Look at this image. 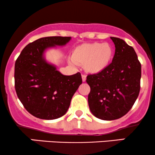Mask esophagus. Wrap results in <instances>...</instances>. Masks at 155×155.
<instances>
[{
  "label": "esophagus",
  "mask_w": 155,
  "mask_h": 155,
  "mask_svg": "<svg viewBox=\"0 0 155 155\" xmlns=\"http://www.w3.org/2000/svg\"><path fill=\"white\" fill-rule=\"evenodd\" d=\"M81 78H82V81L84 82L85 81H86V75H84V74H82L81 75Z\"/></svg>",
  "instance_id": "34e87169"
}]
</instances>
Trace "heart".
<instances>
[{"mask_svg":"<svg viewBox=\"0 0 155 155\" xmlns=\"http://www.w3.org/2000/svg\"><path fill=\"white\" fill-rule=\"evenodd\" d=\"M114 55V49L108 43L83 44L73 50L71 58L76 64L84 65L91 74L100 73L107 68Z\"/></svg>","mask_w":155,"mask_h":155,"instance_id":"obj_1","label":"heart"}]
</instances>
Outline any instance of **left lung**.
Instances as JSON below:
<instances>
[{"mask_svg": "<svg viewBox=\"0 0 155 155\" xmlns=\"http://www.w3.org/2000/svg\"><path fill=\"white\" fill-rule=\"evenodd\" d=\"M115 45L111 63L105 70L87 76L90 87L88 104L94 116L114 120L128 112L140 92L141 65L134 49L124 40L111 37Z\"/></svg>", "mask_w": 155, "mask_h": 155, "instance_id": "8db88e82", "label": "left lung"}]
</instances>
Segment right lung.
<instances>
[{
	"label": "right lung",
	"instance_id": "1",
	"mask_svg": "<svg viewBox=\"0 0 155 155\" xmlns=\"http://www.w3.org/2000/svg\"><path fill=\"white\" fill-rule=\"evenodd\" d=\"M71 37L41 38L26 46L15 62V90L31 114L42 120H55L66 113L73 95L82 83L81 74L63 75L48 63V48L65 45Z\"/></svg>",
	"mask_w": 155,
	"mask_h": 155
}]
</instances>
